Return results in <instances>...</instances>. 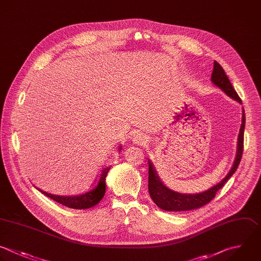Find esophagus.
<instances>
[{
	"instance_id": "1",
	"label": "esophagus",
	"mask_w": 261,
	"mask_h": 261,
	"mask_svg": "<svg viewBox=\"0 0 261 261\" xmlns=\"http://www.w3.org/2000/svg\"><path fill=\"white\" fill-rule=\"evenodd\" d=\"M133 141L135 144L137 145H143L145 143H147V139L145 136L141 135V134H137V135H134L133 137Z\"/></svg>"
}]
</instances>
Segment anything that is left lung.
<instances>
[{
	"label": "left lung",
	"mask_w": 261,
	"mask_h": 261,
	"mask_svg": "<svg viewBox=\"0 0 261 261\" xmlns=\"http://www.w3.org/2000/svg\"><path fill=\"white\" fill-rule=\"evenodd\" d=\"M211 81L212 83L221 89L228 97L231 99L238 101L242 104V101L240 97L238 96L237 92L232 88V85L230 84L228 77L226 76L223 68L214 61L213 64V71L211 74ZM244 129H245V113L243 111L242 116V124L238 137V148H237V154L236 158L232 164V167L230 168L229 172L226 174V176L217 185L213 186L209 190L198 193V194H181L174 192L170 189H168L159 178L156 170L154 169L153 164L150 160H148L149 164V182H148V189L149 194L154 203L161 209L166 211H186V210H193L200 208L207 203H209L214 197L216 192L223 187V185L229 179V177L234 173L237 170L242 154H243V148H244Z\"/></svg>",
	"instance_id": "1"
}]
</instances>
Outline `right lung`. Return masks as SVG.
<instances>
[{
  "instance_id": "add662e5",
  "label": "right lung",
  "mask_w": 261,
  "mask_h": 261,
  "mask_svg": "<svg viewBox=\"0 0 261 261\" xmlns=\"http://www.w3.org/2000/svg\"><path fill=\"white\" fill-rule=\"evenodd\" d=\"M119 150H121V147H119ZM111 166H107L106 168L102 169L101 173L99 174L97 178L96 185L88 190L85 193H82L80 195H74V196H58V195H53L49 194L47 192H44L40 190L43 194H45L47 197L51 198L52 200L66 206L69 208L73 209H88L96 204H98L102 198L104 197L105 191H106V184H105V178L106 175L109 171Z\"/></svg>"
}]
</instances>
